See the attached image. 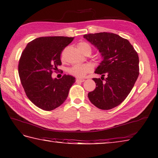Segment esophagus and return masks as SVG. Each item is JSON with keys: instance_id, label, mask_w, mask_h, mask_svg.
<instances>
[{"instance_id": "esophagus-1", "label": "esophagus", "mask_w": 158, "mask_h": 158, "mask_svg": "<svg viewBox=\"0 0 158 158\" xmlns=\"http://www.w3.org/2000/svg\"><path fill=\"white\" fill-rule=\"evenodd\" d=\"M85 81V79H76V82H81V83H83V82Z\"/></svg>"}]
</instances>
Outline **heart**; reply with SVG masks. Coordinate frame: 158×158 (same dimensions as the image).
<instances>
[{"label":"heart","instance_id":"b5f03b06","mask_svg":"<svg viewBox=\"0 0 158 158\" xmlns=\"http://www.w3.org/2000/svg\"><path fill=\"white\" fill-rule=\"evenodd\" d=\"M79 50L83 53L85 50H89L91 51V47L88 43L82 42L78 44ZM93 70V66L90 63H85V64H74L70 68H68V73L71 75L77 77V78H83L85 77V75L92 72Z\"/></svg>","mask_w":158,"mask_h":158}]
</instances>
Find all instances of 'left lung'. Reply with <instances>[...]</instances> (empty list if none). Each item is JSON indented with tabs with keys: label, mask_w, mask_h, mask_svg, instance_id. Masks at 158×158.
I'll return each instance as SVG.
<instances>
[{
	"label": "left lung",
	"mask_w": 158,
	"mask_h": 158,
	"mask_svg": "<svg viewBox=\"0 0 158 158\" xmlns=\"http://www.w3.org/2000/svg\"><path fill=\"white\" fill-rule=\"evenodd\" d=\"M83 37L99 50L102 58L95 73L102 75L101 77L107 75L105 82L93 79L96 88L88 97L98 108L112 109L126 99L138 77V53L127 39L115 33H89Z\"/></svg>",
	"instance_id": "1"
}]
</instances>
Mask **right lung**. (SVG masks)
Wrapping results in <instances>:
<instances>
[{
  "instance_id": "1",
  "label": "right lung",
  "mask_w": 158,
  "mask_h": 158,
  "mask_svg": "<svg viewBox=\"0 0 158 158\" xmlns=\"http://www.w3.org/2000/svg\"><path fill=\"white\" fill-rule=\"evenodd\" d=\"M73 37H42L31 40L23 52L19 75L27 97L37 107L50 111L62 105L75 83L72 75L53 79L52 71L61 65L60 53Z\"/></svg>"
}]
</instances>
